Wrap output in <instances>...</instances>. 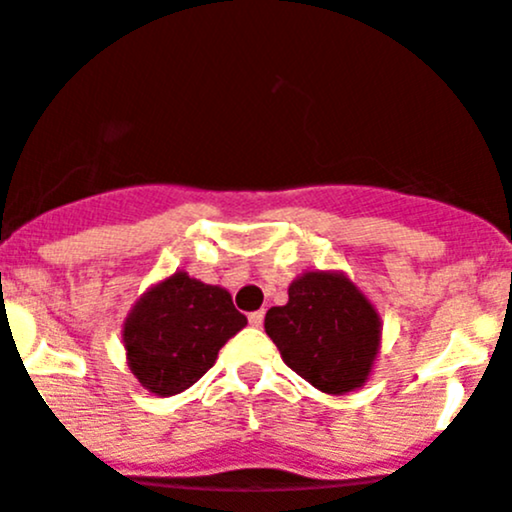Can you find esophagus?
<instances>
[{
	"mask_svg": "<svg viewBox=\"0 0 512 512\" xmlns=\"http://www.w3.org/2000/svg\"><path fill=\"white\" fill-rule=\"evenodd\" d=\"M262 323H265V313H262V310H255V313H250V326L252 328H262Z\"/></svg>",
	"mask_w": 512,
	"mask_h": 512,
	"instance_id": "esophagus-1",
	"label": "esophagus"
}]
</instances>
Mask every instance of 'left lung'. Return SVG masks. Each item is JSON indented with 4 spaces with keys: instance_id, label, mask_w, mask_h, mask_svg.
I'll use <instances>...</instances> for the list:
<instances>
[{
    "instance_id": "obj_1",
    "label": "left lung",
    "mask_w": 512,
    "mask_h": 512,
    "mask_svg": "<svg viewBox=\"0 0 512 512\" xmlns=\"http://www.w3.org/2000/svg\"><path fill=\"white\" fill-rule=\"evenodd\" d=\"M265 333L295 374L341 396L369 381L381 315L346 272L308 270L290 283L288 303L267 310Z\"/></svg>"
}]
</instances>
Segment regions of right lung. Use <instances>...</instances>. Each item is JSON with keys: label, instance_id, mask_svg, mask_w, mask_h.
Returning a JSON list of instances; mask_svg holds the SVG:
<instances>
[{"label": "right lung", "instance_id": "right-lung-1", "mask_svg": "<svg viewBox=\"0 0 512 512\" xmlns=\"http://www.w3.org/2000/svg\"><path fill=\"white\" fill-rule=\"evenodd\" d=\"M245 326L227 290L176 270L151 285L123 321L128 369L151 394H181L212 369L219 348Z\"/></svg>", "mask_w": 512, "mask_h": 512}]
</instances>
